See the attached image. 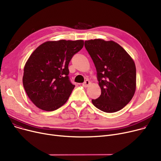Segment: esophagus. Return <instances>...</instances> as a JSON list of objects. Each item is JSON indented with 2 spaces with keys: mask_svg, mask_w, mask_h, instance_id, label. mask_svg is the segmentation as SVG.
I'll use <instances>...</instances> for the list:
<instances>
[{
  "mask_svg": "<svg viewBox=\"0 0 161 161\" xmlns=\"http://www.w3.org/2000/svg\"><path fill=\"white\" fill-rule=\"evenodd\" d=\"M90 84H91V81L89 80H87L85 81V82L82 83V86L84 87H87L90 85Z\"/></svg>",
  "mask_w": 161,
  "mask_h": 161,
  "instance_id": "obj_1",
  "label": "esophagus"
}]
</instances>
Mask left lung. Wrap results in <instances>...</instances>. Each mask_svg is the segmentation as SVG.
<instances>
[{
    "instance_id": "8db88e82",
    "label": "left lung",
    "mask_w": 161,
    "mask_h": 161,
    "mask_svg": "<svg viewBox=\"0 0 161 161\" xmlns=\"http://www.w3.org/2000/svg\"><path fill=\"white\" fill-rule=\"evenodd\" d=\"M93 61L101 89L100 96L92 103L100 110L114 113L123 108L136 91V70L127 52L116 42L95 39L85 41Z\"/></svg>"
}]
</instances>
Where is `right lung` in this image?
<instances>
[{"label": "right lung", "mask_w": 161, "mask_h": 161, "mask_svg": "<svg viewBox=\"0 0 161 161\" xmlns=\"http://www.w3.org/2000/svg\"><path fill=\"white\" fill-rule=\"evenodd\" d=\"M83 43V40L46 42L29 57L24 68L23 84L38 108L54 111L66 103L75 87L69 76V64Z\"/></svg>", "instance_id": "obj_1"}]
</instances>
